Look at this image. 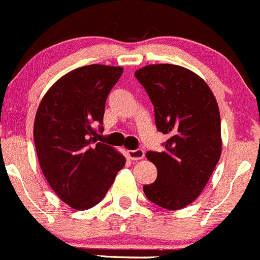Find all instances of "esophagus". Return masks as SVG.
<instances>
[{"instance_id": "34e87169", "label": "esophagus", "mask_w": 260, "mask_h": 260, "mask_svg": "<svg viewBox=\"0 0 260 260\" xmlns=\"http://www.w3.org/2000/svg\"><path fill=\"white\" fill-rule=\"evenodd\" d=\"M127 158L131 159V160H140V159L144 158V150L141 149H136V150H127Z\"/></svg>"}]
</instances>
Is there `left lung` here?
<instances>
[{"mask_svg": "<svg viewBox=\"0 0 260 260\" xmlns=\"http://www.w3.org/2000/svg\"><path fill=\"white\" fill-rule=\"evenodd\" d=\"M150 97L164 150L148 151L158 177L143 187L153 204L179 210L192 204L209 182L222 149L217 101L206 82L176 64H150L135 72Z\"/></svg>", "mask_w": 260, "mask_h": 260, "instance_id": "1", "label": "left lung"}]
</instances>
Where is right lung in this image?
Listing matches in <instances>:
<instances>
[{"instance_id":"add662e5","label":"right lung","mask_w":260,"mask_h":260,"mask_svg":"<svg viewBox=\"0 0 260 260\" xmlns=\"http://www.w3.org/2000/svg\"><path fill=\"white\" fill-rule=\"evenodd\" d=\"M122 72L104 64L74 69L48 89L38 107L34 141L40 168L56 196L74 210L101 202L126 161L115 148L97 143L101 135L94 130Z\"/></svg>"}]
</instances>
